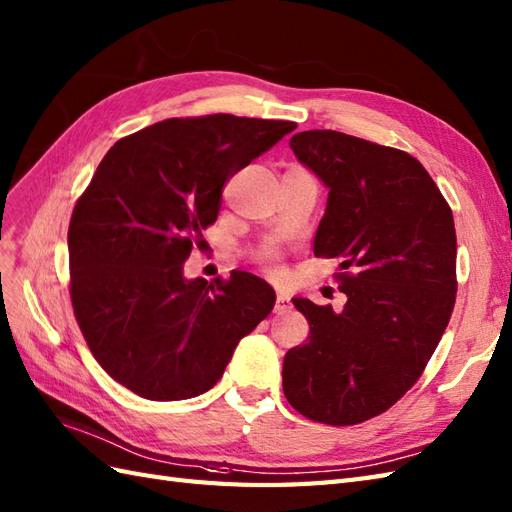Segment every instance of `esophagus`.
<instances>
[{"label":"esophagus","mask_w":512,"mask_h":512,"mask_svg":"<svg viewBox=\"0 0 512 512\" xmlns=\"http://www.w3.org/2000/svg\"><path fill=\"white\" fill-rule=\"evenodd\" d=\"M273 310H276L278 315L289 313V310H291V297L286 295V293H278V297H276V308H273Z\"/></svg>","instance_id":"esophagus-1"}]
</instances>
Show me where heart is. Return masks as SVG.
Segmentation results:
<instances>
[{"label":"heart","instance_id":"obj_1","mask_svg":"<svg viewBox=\"0 0 512 512\" xmlns=\"http://www.w3.org/2000/svg\"><path fill=\"white\" fill-rule=\"evenodd\" d=\"M256 256H258L260 260H265V263H269V260H273V258L278 256V249L273 247V245H265V247H260V249H258Z\"/></svg>","mask_w":512,"mask_h":512}]
</instances>
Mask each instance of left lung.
I'll return each instance as SVG.
<instances>
[{"label":"left lung","instance_id":"left-lung-1","mask_svg":"<svg viewBox=\"0 0 512 512\" xmlns=\"http://www.w3.org/2000/svg\"><path fill=\"white\" fill-rule=\"evenodd\" d=\"M295 156L328 186L315 256L336 258L341 310L295 297L308 341L286 352L282 389L310 421L354 426L415 386L456 302L452 208L402 149L334 130L291 136Z\"/></svg>","mask_w":512,"mask_h":512}]
</instances>
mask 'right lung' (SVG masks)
I'll return each instance as SVG.
<instances>
[{
    "instance_id": "1",
    "label": "right lung",
    "mask_w": 512,
    "mask_h": 512,
    "mask_svg": "<svg viewBox=\"0 0 512 512\" xmlns=\"http://www.w3.org/2000/svg\"><path fill=\"white\" fill-rule=\"evenodd\" d=\"M293 121L173 117L123 136L99 162L69 221V295L91 354L154 402L213 389L236 343L276 302L247 271L184 280L223 186Z\"/></svg>"
}]
</instances>
